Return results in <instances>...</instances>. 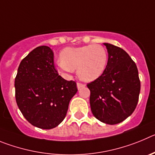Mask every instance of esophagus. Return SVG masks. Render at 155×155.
Returning <instances> with one entry per match:
<instances>
[{"instance_id":"34e87169","label":"esophagus","mask_w":155,"mask_h":155,"mask_svg":"<svg viewBox=\"0 0 155 155\" xmlns=\"http://www.w3.org/2000/svg\"><path fill=\"white\" fill-rule=\"evenodd\" d=\"M85 87V85L83 84V83H77V88L78 90H80L81 88H83Z\"/></svg>"}]
</instances>
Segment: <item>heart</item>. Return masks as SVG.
Segmentation results:
<instances>
[{"instance_id":"heart-1","label":"heart","mask_w":155,"mask_h":155,"mask_svg":"<svg viewBox=\"0 0 155 155\" xmlns=\"http://www.w3.org/2000/svg\"><path fill=\"white\" fill-rule=\"evenodd\" d=\"M61 60L57 69L61 74L69 76L77 69L79 77L85 82H93L104 74L108 63V53L101 45L67 47L60 52Z\"/></svg>"}]
</instances>
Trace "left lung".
Listing matches in <instances>:
<instances>
[{"label":"left lung","instance_id":"8db88e82","mask_svg":"<svg viewBox=\"0 0 155 155\" xmlns=\"http://www.w3.org/2000/svg\"><path fill=\"white\" fill-rule=\"evenodd\" d=\"M108 63L100 78L88 83L90 103L95 117L107 124H117L133 114L138 102L140 82L135 62L121 48L104 43Z\"/></svg>","mask_w":155,"mask_h":155}]
</instances>
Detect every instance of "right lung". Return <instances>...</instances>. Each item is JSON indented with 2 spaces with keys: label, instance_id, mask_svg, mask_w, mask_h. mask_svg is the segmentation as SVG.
I'll return each instance as SVG.
<instances>
[{
  "label": "right lung",
  "instance_id": "add662e5",
  "mask_svg": "<svg viewBox=\"0 0 155 155\" xmlns=\"http://www.w3.org/2000/svg\"><path fill=\"white\" fill-rule=\"evenodd\" d=\"M17 104L26 120L41 129H52L65 119L71 99L77 92L54 66L53 51L41 45L21 62L15 80Z\"/></svg>",
  "mask_w": 155,
  "mask_h": 155
}]
</instances>
